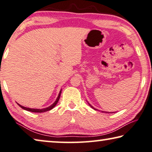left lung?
Segmentation results:
<instances>
[{"label": "left lung", "mask_w": 152, "mask_h": 152, "mask_svg": "<svg viewBox=\"0 0 152 152\" xmlns=\"http://www.w3.org/2000/svg\"><path fill=\"white\" fill-rule=\"evenodd\" d=\"M89 105L90 106H91V107H92L93 109H94V110H96V109H95V108H94V107H93V106H92V105H90V104H89ZM106 113H107V112H106Z\"/></svg>", "instance_id": "8db88e82"}]
</instances>
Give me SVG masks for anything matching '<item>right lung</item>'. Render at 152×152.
Returning <instances> with one entry per match:
<instances>
[{
	"label": "right lung",
	"mask_w": 152,
	"mask_h": 152,
	"mask_svg": "<svg viewBox=\"0 0 152 152\" xmlns=\"http://www.w3.org/2000/svg\"><path fill=\"white\" fill-rule=\"evenodd\" d=\"M61 90L59 92V94H58V97L57 98V99H56L55 102L53 103L51 105H50L49 107H48L47 108H44V109H31V108H28V107H23V106L20 105V104H17L20 106V107L23 109V110H26V111H31V112H34V113H42V112H45V111H49L50 110H52V109L55 107V106L57 105V103H58V100H59V98L61 96Z\"/></svg>",
	"instance_id": "right-lung-1"
}]
</instances>
